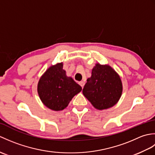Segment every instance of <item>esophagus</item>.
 <instances>
[{
  "mask_svg": "<svg viewBox=\"0 0 155 155\" xmlns=\"http://www.w3.org/2000/svg\"><path fill=\"white\" fill-rule=\"evenodd\" d=\"M79 84L81 86V87L82 88H83V87H84V82H83V81H81V82H79Z\"/></svg>",
  "mask_w": 155,
  "mask_h": 155,
  "instance_id": "1",
  "label": "esophagus"
}]
</instances>
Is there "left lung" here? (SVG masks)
I'll list each match as a JSON object with an SVG mask.
<instances>
[{
  "label": "left lung",
  "instance_id": "obj_1",
  "mask_svg": "<svg viewBox=\"0 0 155 155\" xmlns=\"http://www.w3.org/2000/svg\"><path fill=\"white\" fill-rule=\"evenodd\" d=\"M123 86L119 76L110 66L97 64L83 90L84 96L98 110L110 108L120 98Z\"/></svg>",
  "mask_w": 155,
  "mask_h": 155
}]
</instances>
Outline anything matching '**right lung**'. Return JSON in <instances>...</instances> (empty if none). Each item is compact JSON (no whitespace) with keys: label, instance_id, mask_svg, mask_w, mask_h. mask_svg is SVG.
I'll return each mask as SVG.
<instances>
[{"label":"right lung","instance_id":"obj_1","mask_svg":"<svg viewBox=\"0 0 155 155\" xmlns=\"http://www.w3.org/2000/svg\"><path fill=\"white\" fill-rule=\"evenodd\" d=\"M62 63L52 66L42 76L38 84V93L46 107L53 110H62L82 88L66 75Z\"/></svg>","mask_w":155,"mask_h":155}]
</instances>
